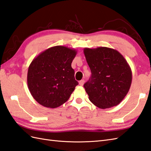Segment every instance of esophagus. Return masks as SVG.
Segmentation results:
<instances>
[{
    "mask_svg": "<svg viewBox=\"0 0 151 151\" xmlns=\"http://www.w3.org/2000/svg\"><path fill=\"white\" fill-rule=\"evenodd\" d=\"M83 83H84V80H80V81L79 82V85L80 86H83Z\"/></svg>",
    "mask_w": 151,
    "mask_h": 151,
    "instance_id": "34e87169",
    "label": "esophagus"
}]
</instances>
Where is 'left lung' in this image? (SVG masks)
Masks as SVG:
<instances>
[{
  "label": "left lung",
  "mask_w": 151,
  "mask_h": 151,
  "mask_svg": "<svg viewBox=\"0 0 151 151\" xmlns=\"http://www.w3.org/2000/svg\"><path fill=\"white\" fill-rule=\"evenodd\" d=\"M91 76L83 85L89 99L96 107L116 106L127 95L132 82L131 69L120 52L114 49L84 48Z\"/></svg>",
  "instance_id": "obj_1"
}]
</instances>
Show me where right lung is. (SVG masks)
<instances>
[{
    "instance_id": "1",
    "label": "right lung",
    "mask_w": 151,
    "mask_h": 151,
    "mask_svg": "<svg viewBox=\"0 0 151 151\" xmlns=\"http://www.w3.org/2000/svg\"><path fill=\"white\" fill-rule=\"evenodd\" d=\"M77 51L62 45L51 47L35 58L28 68V89L38 104L57 108L64 104L78 85L71 63Z\"/></svg>"
}]
</instances>
